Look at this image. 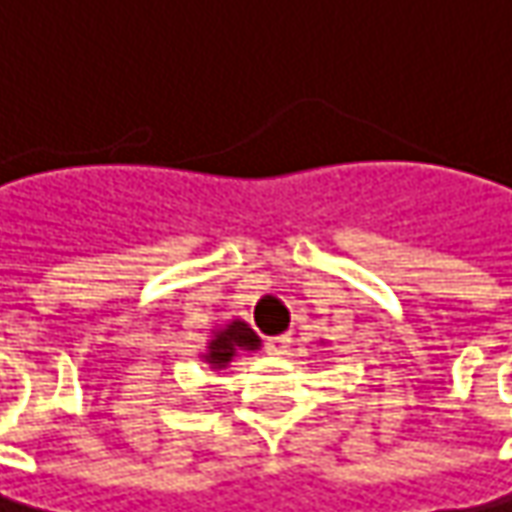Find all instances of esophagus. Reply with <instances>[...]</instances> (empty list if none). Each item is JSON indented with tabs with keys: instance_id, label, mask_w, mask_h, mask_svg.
Segmentation results:
<instances>
[{
	"instance_id": "esophagus-1",
	"label": "esophagus",
	"mask_w": 512,
	"mask_h": 512,
	"mask_svg": "<svg viewBox=\"0 0 512 512\" xmlns=\"http://www.w3.org/2000/svg\"><path fill=\"white\" fill-rule=\"evenodd\" d=\"M266 350L272 356H284L286 350H289V336H272V339H266Z\"/></svg>"
}]
</instances>
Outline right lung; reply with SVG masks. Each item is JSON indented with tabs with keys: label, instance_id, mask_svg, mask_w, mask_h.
Returning <instances> with one entry per match:
<instances>
[{
	"label": "right lung",
	"instance_id": "obj_1",
	"mask_svg": "<svg viewBox=\"0 0 512 512\" xmlns=\"http://www.w3.org/2000/svg\"><path fill=\"white\" fill-rule=\"evenodd\" d=\"M240 350L255 353V350H260V339H257V333L243 318H228L226 324H220L211 333V339L205 342L202 362L211 365L214 371H223Z\"/></svg>",
	"mask_w": 512,
	"mask_h": 512
}]
</instances>
